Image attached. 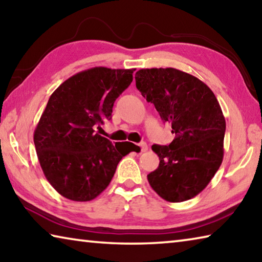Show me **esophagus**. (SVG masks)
I'll use <instances>...</instances> for the list:
<instances>
[{"label":"esophagus","instance_id":"obj_1","mask_svg":"<svg viewBox=\"0 0 262 262\" xmlns=\"http://www.w3.org/2000/svg\"><path fill=\"white\" fill-rule=\"evenodd\" d=\"M139 147L141 148V151H142V152L147 151V150H148V144L145 143V142H141V143L139 144Z\"/></svg>","mask_w":262,"mask_h":262}]
</instances>
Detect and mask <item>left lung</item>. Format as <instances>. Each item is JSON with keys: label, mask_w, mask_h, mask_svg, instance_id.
I'll return each instance as SVG.
<instances>
[{"label": "left lung", "mask_w": 262, "mask_h": 262, "mask_svg": "<svg viewBox=\"0 0 262 262\" xmlns=\"http://www.w3.org/2000/svg\"><path fill=\"white\" fill-rule=\"evenodd\" d=\"M136 88L152 103L174 140L152 145L159 165L148 181L168 202L194 198L210 183L223 161L225 119L209 88L193 75L174 68L141 69Z\"/></svg>", "instance_id": "obj_1"}]
</instances>
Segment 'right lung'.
Segmentation results:
<instances>
[{
  "label": "right lung",
  "mask_w": 262,
  "mask_h": 262,
  "mask_svg": "<svg viewBox=\"0 0 262 262\" xmlns=\"http://www.w3.org/2000/svg\"><path fill=\"white\" fill-rule=\"evenodd\" d=\"M134 70H84L62 83L48 99L33 141L43 174L62 196L94 200L130 152L120 142L113 145L96 134L95 128L104 119L111 120L114 101L130 85Z\"/></svg>",
  "instance_id": "obj_1"
}]
</instances>
